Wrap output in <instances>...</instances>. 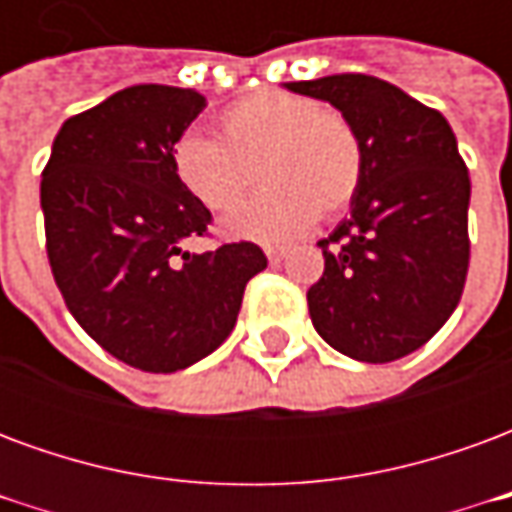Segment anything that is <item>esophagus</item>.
Wrapping results in <instances>:
<instances>
[{
	"label": "esophagus",
	"instance_id": "obj_1",
	"mask_svg": "<svg viewBox=\"0 0 512 512\" xmlns=\"http://www.w3.org/2000/svg\"><path fill=\"white\" fill-rule=\"evenodd\" d=\"M288 246H266V257L271 266H277V263H282L285 257H288Z\"/></svg>",
	"mask_w": 512,
	"mask_h": 512
}]
</instances>
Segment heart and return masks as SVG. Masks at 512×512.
I'll use <instances>...</instances> for the list:
<instances>
[{"instance_id":"b5f03b06","label":"heart","mask_w":512,"mask_h":512,"mask_svg":"<svg viewBox=\"0 0 512 512\" xmlns=\"http://www.w3.org/2000/svg\"><path fill=\"white\" fill-rule=\"evenodd\" d=\"M172 175L205 211L235 208L257 180L266 189L219 222L230 241L282 244L301 235L318 213L345 211L365 175V145L337 109L307 95L260 90L227 106L213 139L180 136Z\"/></svg>"}]
</instances>
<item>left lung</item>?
I'll list each match as a JSON object with an SVG mask.
<instances>
[{
  "instance_id": "obj_1",
  "label": "left lung",
  "mask_w": 512,
  "mask_h": 512,
  "mask_svg": "<svg viewBox=\"0 0 512 512\" xmlns=\"http://www.w3.org/2000/svg\"><path fill=\"white\" fill-rule=\"evenodd\" d=\"M285 90L332 104L365 145L351 211L307 290L310 318L334 351L386 365L428 343L458 307L469 268V172L441 112L395 84L340 73Z\"/></svg>"
}]
</instances>
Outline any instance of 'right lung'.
<instances>
[{"mask_svg": "<svg viewBox=\"0 0 512 512\" xmlns=\"http://www.w3.org/2000/svg\"><path fill=\"white\" fill-rule=\"evenodd\" d=\"M208 101L136 84L65 120L40 180L51 274L68 310L104 351L145 373H175L230 337L255 244L186 252L211 211L172 175V147Z\"/></svg>", "mask_w": 512, "mask_h": 512, "instance_id": "1", "label": "right lung"}]
</instances>
